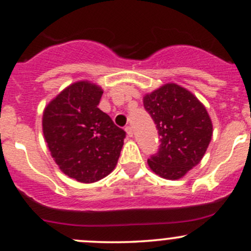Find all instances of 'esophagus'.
Returning a JSON list of instances; mask_svg holds the SVG:
<instances>
[{
  "instance_id": "34e87169",
  "label": "esophagus",
  "mask_w": 251,
  "mask_h": 251,
  "mask_svg": "<svg viewBox=\"0 0 251 251\" xmlns=\"http://www.w3.org/2000/svg\"><path fill=\"white\" fill-rule=\"evenodd\" d=\"M125 131H126V133H127L128 137H132L133 136V130H132V127H131V126H126Z\"/></svg>"
}]
</instances>
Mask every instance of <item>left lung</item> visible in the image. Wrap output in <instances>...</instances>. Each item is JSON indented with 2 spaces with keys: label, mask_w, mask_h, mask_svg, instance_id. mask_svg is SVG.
Instances as JSON below:
<instances>
[{
  "label": "left lung",
  "mask_w": 251,
  "mask_h": 251,
  "mask_svg": "<svg viewBox=\"0 0 251 251\" xmlns=\"http://www.w3.org/2000/svg\"><path fill=\"white\" fill-rule=\"evenodd\" d=\"M143 103L156 124L161 143L148 159L150 170L161 178H181L199 165L212 139L207 109L195 95L173 83L146 95Z\"/></svg>",
  "instance_id": "1"
}]
</instances>
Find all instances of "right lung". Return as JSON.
I'll list each match as a JSON object with an SVG mask.
<instances>
[{
	"label": "right lung",
	"mask_w": 251,
	"mask_h": 251,
	"mask_svg": "<svg viewBox=\"0 0 251 251\" xmlns=\"http://www.w3.org/2000/svg\"><path fill=\"white\" fill-rule=\"evenodd\" d=\"M102 89L77 81L43 113V134L60 170L80 183H95L117 166L126 132L97 105Z\"/></svg>",
	"instance_id": "1"
}]
</instances>
